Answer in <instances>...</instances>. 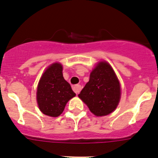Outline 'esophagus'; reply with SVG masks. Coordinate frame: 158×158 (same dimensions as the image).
<instances>
[{"mask_svg":"<svg viewBox=\"0 0 158 158\" xmlns=\"http://www.w3.org/2000/svg\"><path fill=\"white\" fill-rule=\"evenodd\" d=\"M73 89L76 94H79L81 91V85H75L73 86Z\"/></svg>","mask_w":158,"mask_h":158,"instance_id":"esophagus-1","label":"esophagus"}]
</instances>
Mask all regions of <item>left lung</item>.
I'll list each match as a JSON object with an SVG mask.
<instances>
[{
  "instance_id": "left-lung-1",
  "label": "left lung",
  "mask_w": 158,
  "mask_h": 158,
  "mask_svg": "<svg viewBox=\"0 0 158 158\" xmlns=\"http://www.w3.org/2000/svg\"><path fill=\"white\" fill-rule=\"evenodd\" d=\"M78 96L96 116L107 115L115 110L121 98V86L107 62H99L95 66Z\"/></svg>"
}]
</instances>
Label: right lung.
Returning a JSON list of instances; mask_svg holds the SVG:
<instances>
[{"label": "right lung", "instance_id": "1", "mask_svg": "<svg viewBox=\"0 0 158 158\" xmlns=\"http://www.w3.org/2000/svg\"><path fill=\"white\" fill-rule=\"evenodd\" d=\"M74 96L76 93L63 78V66L59 63H52L38 83L36 100L40 110L46 115L58 117L63 113L66 103Z\"/></svg>", "mask_w": 158, "mask_h": 158}]
</instances>
